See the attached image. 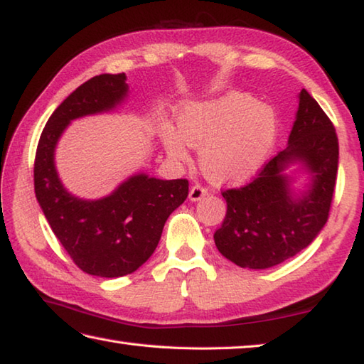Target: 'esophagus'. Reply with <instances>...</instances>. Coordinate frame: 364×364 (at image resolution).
<instances>
[{"mask_svg":"<svg viewBox=\"0 0 364 364\" xmlns=\"http://www.w3.org/2000/svg\"><path fill=\"white\" fill-rule=\"evenodd\" d=\"M205 195H208V190H205L203 185L196 183V185H193V187H191L188 198H190V201H200L201 198L205 196Z\"/></svg>","mask_w":364,"mask_h":364,"instance_id":"esophagus-1","label":"esophagus"}]
</instances>
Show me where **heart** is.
Masks as SVG:
<instances>
[{"instance_id": "b5f03b06", "label": "heart", "mask_w": 364, "mask_h": 364, "mask_svg": "<svg viewBox=\"0 0 364 364\" xmlns=\"http://www.w3.org/2000/svg\"><path fill=\"white\" fill-rule=\"evenodd\" d=\"M279 123L269 106L228 93L179 109L177 128L164 122L161 142L176 163L188 161V147L200 149V168L210 182L235 185L255 176L276 144Z\"/></svg>"}]
</instances>
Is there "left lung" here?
<instances>
[{"mask_svg": "<svg viewBox=\"0 0 364 364\" xmlns=\"http://www.w3.org/2000/svg\"><path fill=\"white\" fill-rule=\"evenodd\" d=\"M289 146L241 188L223 191L226 215L214 232L218 252L241 267L266 269L306 249L323 228L333 201L339 144L331 120L304 88ZM301 164L309 183L292 190L286 174Z\"/></svg>", "mask_w": 364, "mask_h": 364, "instance_id": "left-lung-1", "label": "left lung"}]
</instances>
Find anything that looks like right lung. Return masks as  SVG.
I'll use <instances>...</instances> for the list:
<instances>
[{
	"instance_id": "add662e5",
	"label": "right lung",
	"mask_w": 364,
	"mask_h": 364,
	"mask_svg": "<svg viewBox=\"0 0 364 364\" xmlns=\"http://www.w3.org/2000/svg\"><path fill=\"white\" fill-rule=\"evenodd\" d=\"M128 97L125 74H100L75 88L47 120L34 159V193L53 235L82 271L132 274L152 257L168 217L187 200L188 181L128 177L111 195L82 200L61 183L55 147L74 119L112 111Z\"/></svg>"
}]
</instances>
